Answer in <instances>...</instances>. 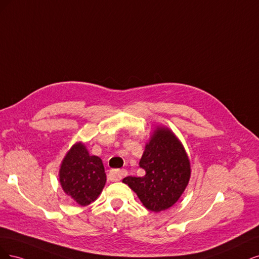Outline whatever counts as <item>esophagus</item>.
Here are the masks:
<instances>
[{"label": "esophagus", "instance_id": "34e87169", "mask_svg": "<svg viewBox=\"0 0 259 259\" xmlns=\"http://www.w3.org/2000/svg\"><path fill=\"white\" fill-rule=\"evenodd\" d=\"M127 175V171L124 169L121 170H111L110 173H108V180L112 182H117L120 181L122 178H124Z\"/></svg>", "mask_w": 259, "mask_h": 259}]
</instances>
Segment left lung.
I'll return each mask as SVG.
<instances>
[{
	"instance_id": "left-lung-1",
	"label": "left lung",
	"mask_w": 259,
	"mask_h": 259,
	"mask_svg": "<svg viewBox=\"0 0 259 259\" xmlns=\"http://www.w3.org/2000/svg\"><path fill=\"white\" fill-rule=\"evenodd\" d=\"M140 166L142 178L122 180L153 212H161L177 203L190 179V162L180 140L165 127H157L145 146Z\"/></svg>"
}]
</instances>
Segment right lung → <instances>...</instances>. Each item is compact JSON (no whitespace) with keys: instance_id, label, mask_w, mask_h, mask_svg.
<instances>
[{"instance_id":"add662e5","label":"right lung","mask_w":259,"mask_h":259,"mask_svg":"<svg viewBox=\"0 0 259 259\" xmlns=\"http://www.w3.org/2000/svg\"><path fill=\"white\" fill-rule=\"evenodd\" d=\"M59 180L64 193L85 206L101 194L106 174L101 158L90 156L86 146L79 142L71 147L62 160Z\"/></svg>"}]
</instances>
